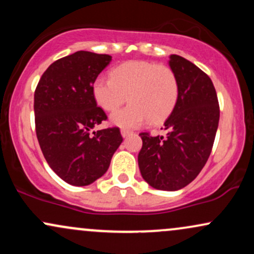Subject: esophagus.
I'll list each match as a JSON object with an SVG mask.
<instances>
[{
  "label": "esophagus",
  "instance_id": "esophagus-1",
  "mask_svg": "<svg viewBox=\"0 0 254 254\" xmlns=\"http://www.w3.org/2000/svg\"><path fill=\"white\" fill-rule=\"evenodd\" d=\"M121 133H122V136H123V137H127L131 133V131L130 130H127V129H122L121 130Z\"/></svg>",
  "mask_w": 254,
  "mask_h": 254
}]
</instances>
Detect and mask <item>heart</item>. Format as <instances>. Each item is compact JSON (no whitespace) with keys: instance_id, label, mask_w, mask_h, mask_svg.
I'll return each mask as SVG.
<instances>
[{"instance_id":"b5f03b06","label":"heart","mask_w":254,"mask_h":254,"mask_svg":"<svg viewBox=\"0 0 254 254\" xmlns=\"http://www.w3.org/2000/svg\"><path fill=\"white\" fill-rule=\"evenodd\" d=\"M179 93V81L170 66L148 61L125 62L110 77L98 76L92 84L95 103L106 112L116 111L127 99L130 101L111 116V123L122 127L164 122L176 107Z\"/></svg>"}]
</instances>
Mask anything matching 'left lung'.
I'll return each mask as SVG.
<instances>
[{"instance_id":"1","label":"left lung","mask_w":254,"mask_h":254,"mask_svg":"<svg viewBox=\"0 0 254 254\" xmlns=\"http://www.w3.org/2000/svg\"><path fill=\"white\" fill-rule=\"evenodd\" d=\"M170 66L179 81L178 103L166 119V136L141 132L138 167L142 177L156 190L185 188L202 171L210 155L220 121V107L210 77L178 55Z\"/></svg>"}]
</instances>
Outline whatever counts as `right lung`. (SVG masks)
Listing matches in <instances>:
<instances>
[{
    "label": "right lung",
    "instance_id": "add662e5",
    "mask_svg": "<svg viewBox=\"0 0 254 254\" xmlns=\"http://www.w3.org/2000/svg\"><path fill=\"white\" fill-rule=\"evenodd\" d=\"M112 57L77 51L56 61L34 92L36 132L44 157L64 182L86 186L103 177L123 142L118 127L90 130L106 121L92 84Z\"/></svg>",
    "mask_w": 254,
    "mask_h": 254
}]
</instances>
